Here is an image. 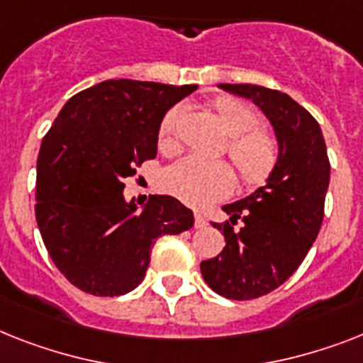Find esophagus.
I'll return each mask as SVG.
<instances>
[{"label": "esophagus", "instance_id": "obj_1", "mask_svg": "<svg viewBox=\"0 0 363 363\" xmlns=\"http://www.w3.org/2000/svg\"><path fill=\"white\" fill-rule=\"evenodd\" d=\"M194 226L196 228H206L208 226V220H206L202 213H194Z\"/></svg>", "mask_w": 363, "mask_h": 363}]
</instances>
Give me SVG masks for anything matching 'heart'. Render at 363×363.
<instances>
[{
	"label": "heart",
	"mask_w": 363,
	"mask_h": 363,
	"mask_svg": "<svg viewBox=\"0 0 363 363\" xmlns=\"http://www.w3.org/2000/svg\"><path fill=\"white\" fill-rule=\"evenodd\" d=\"M213 109L224 131L232 137L228 154L238 167L242 182L248 185L267 179L278 160V143L271 131L257 128L259 116L254 107L233 98H217ZM182 111L170 109L160 128V148L174 152L178 148V122ZM164 189L189 206H208L224 199L233 189L235 174L224 161H209L189 155L167 170Z\"/></svg>",
	"instance_id": "b5f03b06"
}]
</instances>
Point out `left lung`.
Segmentation results:
<instances>
[{
    "mask_svg": "<svg viewBox=\"0 0 363 363\" xmlns=\"http://www.w3.org/2000/svg\"><path fill=\"white\" fill-rule=\"evenodd\" d=\"M218 89L254 101L271 122L278 143L274 169L245 199L226 203L230 223H213L226 247L200 263L211 289L232 301L267 295L298 269L321 230L330 163L317 121L291 96L259 85ZM241 220L242 228L233 226Z\"/></svg>",
    "mask_w": 363,
    "mask_h": 363,
    "instance_id": "8db88e82",
    "label": "left lung"
}]
</instances>
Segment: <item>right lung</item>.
I'll return each mask as SVG.
<instances>
[{"mask_svg": "<svg viewBox=\"0 0 363 363\" xmlns=\"http://www.w3.org/2000/svg\"><path fill=\"white\" fill-rule=\"evenodd\" d=\"M196 85L107 79L72 96L42 140L37 224L57 269L81 291L118 296L145 278L152 245L193 228L174 196L124 199V179L157 155L167 111Z\"/></svg>", "mask_w": 363, "mask_h": 363, "instance_id": "add662e5", "label": "right lung"}]
</instances>
